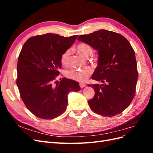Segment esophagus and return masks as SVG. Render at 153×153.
I'll return each instance as SVG.
<instances>
[{"instance_id": "esophagus-1", "label": "esophagus", "mask_w": 153, "mask_h": 153, "mask_svg": "<svg viewBox=\"0 0 153 153\" xmlns=\"http://www.w3.org/2000/svg\"><path fill=\"white\" fill-rule=\"evenodd\" d=\"M85 86H86L85 84H82V83H80V87L81 88H84V87H85Z\"/></svg>"}]
</instances>
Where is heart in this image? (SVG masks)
<instances>
[{"label": "heart", "mask_w": 153, "mask_h": 153, "mask_svg": "<svg viewBox=\"0 0 153 153\" xmlns=\"http://www.w3.org/2000/svg\"><path fill=\"white\" fill-rule=\"evenodd\" d=\"M77 53L83 57H87L92 53V48L89 45L85 43L78 44L76 48ZM70 50H67L61 56V62L63 65H66L69 61ZM92 73V69L91 67H85L82 69H71L68 70L65 73V75L67 78L79 82H85Z\"/></svg>", "instance_id": "obj_1"}]
</instances>
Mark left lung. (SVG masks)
<instances>
[{"label": "left lung", "mask_w": 153, "mask_h": 153, "mask_svg": "<svg viewBox=\"0 0 153 153\" xmlns=\"http://www.w3.org/2000/svg\"><path fill=\"white\" fill-rule=\"evenodd\" d=\"M78 40L98 51V59L92 79L102 84L87 85L94 89V98L88 101L98 115L112 117L126 109L135 94L138 79L135 51L121 34L105 29L81 35Z\"/></svg>", "instance_id": "1"}]
</instances>
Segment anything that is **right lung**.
<instances>
[{"instance_id":"right-lung-1","label":"right lung","mask_w":153,"mask_h":153,"mask_svg":"<svg viewBox=\"0 0 153 153\" xmlns=\"http://www.w3.org/2000/svg\"><path fill=\"white\" fill-rule=\"evenodd\" d=\"M78 36L48 33L32 37L23 46L18 59L16 84L26 107L36 117L59 116L66 109L69 92L80 90L77 82L66 78L53 85L60 74L61 55Z\"/></svg>"}]
</instances>
